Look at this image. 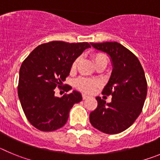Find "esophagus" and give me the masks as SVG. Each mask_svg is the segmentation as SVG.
<instances>
[{
    "mask_svg": "<svg viewBox=\"0 0 160 160\" xmlns=\"http://www.w3.org/2000/svg\"><path fill=\"white\" fill-rule=\"evenodd\" d=\"M89 98V96L87 95V94H82V98H83V99H87V98Z\"/></svg>",
    "mask_w": 160,
    "mask_h": 160,
    "instance_id": "esophagus-1",
    "label": "esophagus"
}]
</instances>
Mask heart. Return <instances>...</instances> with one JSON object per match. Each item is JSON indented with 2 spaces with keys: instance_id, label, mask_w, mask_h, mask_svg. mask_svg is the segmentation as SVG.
Masks as SVG:
<instances>
[{
  "instance_id": "heart-1",
  "label": "heart",
  "mask_w": 160,
  "mask_h": 160,
  "mask_svg": "<svg viewBox=\"0 0 160 160\" xmlns=\"http://www.w3.org/2000/svg\"><path fill=\"white\" fill-rule=\"evenodd\" d=\"M93 60L96 66L99 65L104 64L107 66L108 63V57L107 54L103 53H95L92 55ZM79 62V58H76L73 61L71 65V70H74L77 68L78 64ZM98 82L95 80L92 79L86 78H81L77 79L75 81V87L78 90H82L83 92L86 93H91L94 90V89L97 87Z\"/></svg>"
}]
</instances>
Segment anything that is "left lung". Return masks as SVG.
<instances>
[{
	"instance_id": "8db88e82",
	"label": "left lung",
	"mask_w": 160,
	"mask_h": 160,
	"mask_svg": "<svg viewBox=\"0 0 160 160\" xmlns=\"http://www.w3.org/2000/svg\"><path fill=\"white\" fill-rule=\"evenodd\" d=\"M90 45L111 57L113 70L102 93L112 96L111 102L96 98L98 107L90 114V122L102 132L118 134L130 128L142 112L148 93L145 73L138 58L121 44Z\"/></svg>"
}]
</instances>
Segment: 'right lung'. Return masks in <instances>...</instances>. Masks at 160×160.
Here are the masks:
<instances>
[{
    "mask_svg": "<svg viewBox=\"0 0 160 160\" xmlns=\"http://www.w3.org/2000/svg\"><path fill=\"white\" fill-rule=\"evenodd\" d=\"M90 47L87 42L53 41L38 46L24 60L19 70L18 97L25 116L37 129L53 131L62 128L70 109L82 101L78 91L58 98L54 89L62 87L73 61Z\"/></svg>",
    "mask_w": 160,
    "mask_h": 160,
    "instance_id": "obj_1",
    "label": "right lung"
}]
</instances>
